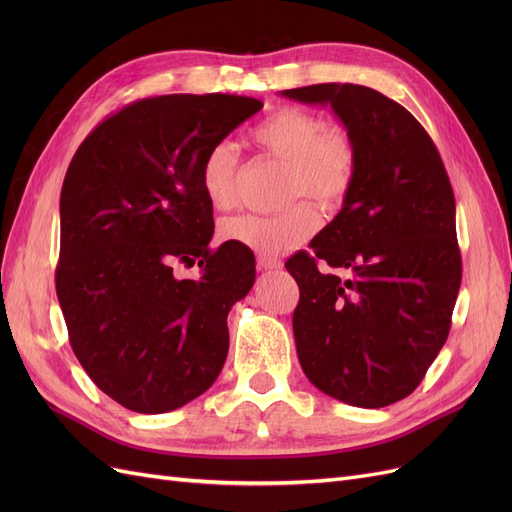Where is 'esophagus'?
Masks as SVG:
<instances>
[{
  "label": "esophagus",
  "instance_id": "obj_1",
  "mask_svg": "<svg viewBox=\"0 0 512 512\" xmlns=\"http://www.w3.org/2000/svg\"><path fill=\"white\" fill-rule=\"evenodd\" d=\"M258 267L265 271H273V269H282V260L273 258V256H258Z\"/></svg>",
  "mask_w": 512,
  "mask_h": 512
}]
</instances>
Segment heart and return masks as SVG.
I'll return each instance as SVG.
<instances>
[{"mask_svg":"<svg viewBox=\"0 0 512 512\" xmlns=\"http://www.w3.org/2000/svg\"><path fill=\"white\" fill-rule=\"evenodd\" d=\"M252 138L262 151L288 164V203L314 198L320 207L335 209L350 194L359 166L356 145L348 132L327 128L320 115L294 106L280 108L258 123ZM239 168L241 160L232 143H213L205 151L198 181L213 207L228 209L235 203ZM318 228V209L303 200L277 215H235L222 222L220 235L260 256H280L312 239Z\"/></svg>","mask_w":512,"mask_h":512,"instance_id":"heart-1","label":"heart"}]
</instances>
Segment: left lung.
Here are the masks:
<instances>
[{"label": "left lung", "mask_w": 512, "mask_h": 512, "mask_svg": "<svg viewBox=\"0 0 512 512\" xmlns=\"http://www.w3.org/2000/svg\"><path fill=\"white\" fill-rule=\"evenodd\" d=\"M282 96L331 104L359 153L342 211L312 252L286 262L301 292L299 363L329 397L391 406L421 384L451 331L461 286L451 181L425 128L380 91L322 83Z\"/></svg>", "instance_id": "8db88e82"}]
</instances>
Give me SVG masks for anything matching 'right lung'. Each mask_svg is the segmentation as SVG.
Wrapping results in <instances>:
<instances>
[{"instance_id":"1","label":"right lung","mask_w":512,"mask_h":512,"mask_svg":"<svg viewBox=\"0 0 512 512\" xmlns=\"http://www.w3.org/2000/svg\"><path fill=\"white\" fill-rule=\"evenodd\" d=\"M262 102L170 94L123 106L76 149L59 198L55 286L70 346L123 408L177 410L203 395L228 354V312L256 280L252 250H211L205 151ZM175 264L201 267L179 281Z\"/></svg>"}]
</instances>
